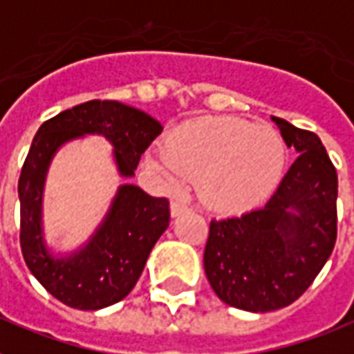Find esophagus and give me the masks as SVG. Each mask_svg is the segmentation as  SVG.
I'll return each mask as SVG.
<instances>
[{
    "instance_id": "obj_1",
    "label": "esophagus",
    "mask_w": 354,
    "mask_h": 354,
    "mask_svg": "<svg viewBox=\"0 0 354 354\" xmlns=\"http://www.w3.org/2000/svg\"><path fill=\"white\" fill-rule=\"evenodd\" d=\"M191 207L185 201H172L171 202V215L172 217H178V215H182V213L189 212Z\"/></svg>"
}]
</instances>
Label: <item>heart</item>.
Listing matches in <instances>:
<instances>
[{"mask_svg": "<svg viewBox=\"0 0 354 354\" xmlns=\"http://www.w3.org/2000/svg\"><path fill=\"white\" fill-rule=\"evenodd\" d=\"M148 163L169 185L196 180L204 204L223 213L258 206L279 185L286 147L279 131L232 117H204L183 124Z\"/></svg>", "mask_w": 354, "mask_h": 354, "instance_id": "obj_1", "label": "heart"}]
</instances>
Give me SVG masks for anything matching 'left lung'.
<instances>
[{"instance_id": "left-lung-1", "label": "left lung", "mask_w": 354, "mask_h": 354, "mask_svg": "<svg viewBox=\"0 0 354 354\" xmlns=\"http://www.w3.org/2000/svg\"><path fill=\"white\" fill-rule=\"evenodd\" d=\"M299 153L263 207L213 219L204 269L221 301L247 312L284 308L308 290L336 243L338 176L315 133L271 117Z\"/></svg>"}]
</instances>
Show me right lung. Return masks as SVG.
<instances>
[{
  "instance_id": "1",
  "label": "right lung",
  "mask_w": 354,
  "mask_h": 354,
  "mask_svg": "<svg viewBox=\"0 0 354 354\" xmlns=\"http://www.w3.org/2000/svg\"><path fill=\"white\" fill-rule=\"evenodd\" d=\"M161 129L156 118L131 105L91 100L46 120L35 135L18 182L21 254L35 279L70 308L100 310L122 301L167 230L171 212L167 198H153L133 183H124L87 243L68 254H53L42 225L51 159L68 141L102 135L113 145L118 174L131 178Z\"/></svg>"
}]
</instances>
